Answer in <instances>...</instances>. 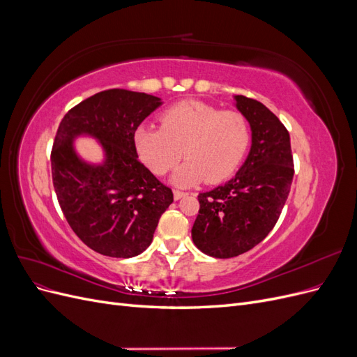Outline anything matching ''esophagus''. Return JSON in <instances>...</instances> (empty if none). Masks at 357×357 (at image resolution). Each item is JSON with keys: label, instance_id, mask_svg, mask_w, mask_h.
<instances>
[{"label": "esophagus", "instance_id": "34e87169", "mask_svg": "<svg viewBox=\"0 0 357 357\" xmlns=\"http://www.w3.org/2000/svg\"><path fill=\"white\" fill-rule=\"evenodd\" d=\"M185 195H188L186 192H183V190H174V199H181Z\"/></svg>", "mask_w": 357, "mask_h": 357}]
</instances>
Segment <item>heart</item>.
Here are the masks:
<instances>
[{"label":"heart","instance_id":"heart-1","mask_svg":"<svg viewBox=\"0 0 357 357\" xmlns=\"http://www.w3.org/2000/svg\"><path fill=\"white\" fill-rule=\"evenodd\" d=\"M162 128L139 126L134 142L138 156L155 174L174 168L181 156L188 159L171 180L190 186L205 180L229 178L243 162L252 142L247 119L238 112H223L201 101H181L160 117Z\"/></svg>","mask_w":357,"mask_h":357}]
</instances>
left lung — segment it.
Returning a JSON list of instances; mask_svg holds the SVG:
<instances>
[{"instance_id":"1","label":"left lung","mask_w":357,"mask_h":357,"mask_svg":"<svg viewBox=\"0 0 357 357\" xmlns=\"http://www.w3.org/2000/svg\"><path fill=\"white\" fill-rule=\"evenodd\" d=\"M252 129V147L235 177L198 195L192 240L205 255L228 259L261 243L275 226L294 180V156L284 125L256 100L235 95Z\"/></svg>"}]
</instances>
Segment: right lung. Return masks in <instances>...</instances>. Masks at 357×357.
Here are the masks:
<instances>
[{"instance_id": "right-lung-1", "label": "right lung", "mask_w": 357, "mask_h": 357, "mask_svg": "<svg viewBox=\"0 0 357 357\" xmlns=\"http://www.w3.org/2000/svg\"><path fill=\"white\" fill-rule=\"evenodd\" d=\"M159 105L153 95L110 89L73 107L59 123L50 155L53 188L71 229L96 253L123 259L143 253L174 201L138 160L134 142L139 123ZM80 135L100 143V165L75 152Z\"/></svg>"}]
</instances>
